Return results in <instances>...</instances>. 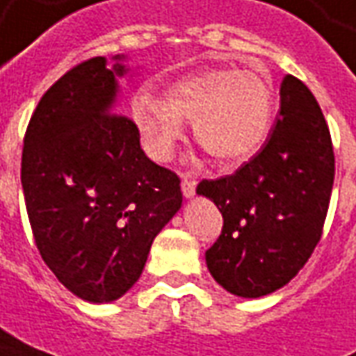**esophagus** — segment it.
Listing matches in <instances>:
<instances>
[{
  "instance_id": "1",
  "label": "esophagus",
  "mask_w": 356,
  "mask_h": 356,
  "mask_svg": "<svg viewBox=\"0 0 356 356\" xmlns=\"http://www.w3.org/2000/svg\"><path fill=\"white\" fill-rule=\"evenodd\" d=\"M181 188H183V195L191 198L195 195V188H197V177L193 173H183L181 175Z\"/></svg>"
}]
</instances>
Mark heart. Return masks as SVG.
I'll use <instances>...</instances> for the list:
<instances>
[{"label": "heart", "instance_id": "1", "mask_svg": "<svg viewBox=\"0 0 356 356\" xmlns=\"http://www.w3.org/2000/svg\"><path fill=\"white\" fill-rule=\"evenodd\" d=\"M273 91L253 72L210 70L169 87L168 99L140 93L132 118L146 152L168 161L183 140V120L195 122V138L222 168L245 163L267 142L273 127Z\"/></svg>", "mask_w": 356, "mask_h": 356}]
</instances>
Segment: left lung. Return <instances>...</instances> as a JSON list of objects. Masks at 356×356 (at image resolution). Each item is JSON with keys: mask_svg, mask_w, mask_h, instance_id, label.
Segmentation results:
<instances>
[{"mask_svg": "<svg viewBox=\"0 0 356 356\" xmlns=\"http://www.w3.org/2000/svg\"><path fill=\"white\" fill-rule=\"evenodd\" d=\"M335 177L327 122L298 77L280 83V111L267 142L241 168L202 179L197 193L222 212L220 238L207 251L214 280L243 298L284 286L323 234Z\"/></svg>", "mask_w": 356, "mask_h": 356, "instance_id": "left-lung-1", "label": "left lung"}]
</instances>
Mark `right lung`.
Wrapping results in <instances>:
<instances>
[{"instance_id":"right-lung-1","label":"right lung","mask_w":356,"mask_h":356,"mask_svg":"<svg viewBox=\"0 0 356 356\" xmlns=\"http://www.w3.org/2000/svg\"><path fill=\"white\" fill-rule=\"evenodd\" d=\"M124 72L103 56L67 70L38 101L23 140L36 249L70 292L95 304L140 279L152 241L183 202L177 173L147 158L134 120L113 113Z\"/></svg>"}]
</instances>
